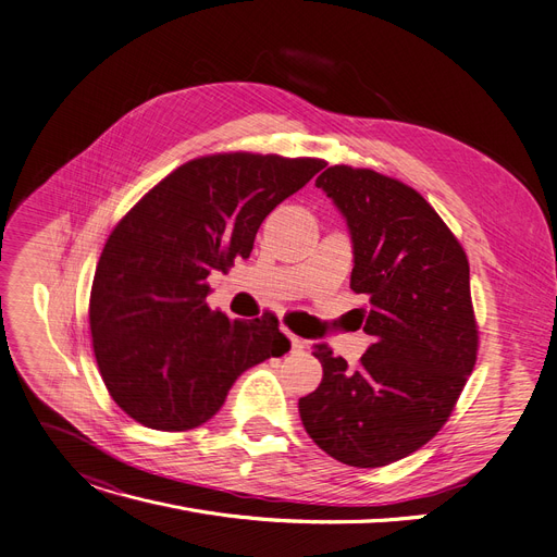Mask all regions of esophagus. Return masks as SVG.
Listing matches in <instances>:
<instances>
[{"label":"esophagus","instance_id":"34e87169","mask_svg":"<svg viewBox=\"0 0 557 557\" xmlns=\"http://www.w3.org/2000/svg\"><path fill=\"white\" fill-rule=\"evenodd\" d=\"M286 332V330H284ZM286 336L292 338V348L294 350H302V338L300 336H296V334H292V332H286Z\"/></svg>","mask_w":557,"mask_h":557}]
</instances>
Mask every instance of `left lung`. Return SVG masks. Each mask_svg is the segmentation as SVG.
I'll return each mask as SVG.
<instances>
[{
	"mask_svg": "<svg viewBox=\"0 0 557 557\" xmlns=\"http://www.w3.org/2000/svg\"><path fill=\"white\" fill-rule=\"evenodd\" d=\"M346 215L350 288L371 348L348 367L327 346L317 392L300 398L309 437L338 462H398L437 434L475 367L478 321L469 259L457 236L412 186L371 168L330 165L317 180Z\"/></svg>",
	"mask_w": 557,
	"mask_h": 557,
	"instance_id": "8db88e82",
	"label": "left lung"
}]
</instances>
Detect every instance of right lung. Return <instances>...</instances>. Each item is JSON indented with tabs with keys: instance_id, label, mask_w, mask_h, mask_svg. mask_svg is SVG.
<instances>
[{
	"instance_id": "1",
	"label": "right lung",
	"mask_w": 557,
	"mask_h": 557,
	"mask_svg": "<svg viewBox=\"0 0 557 557\" xmlns=\"http://www.w3.org/2000/svg\"><path fill=\"white\" fill-rule=\"evenodd\" d=\"M323 159L215 152L163 177L120 219L95 269L88 321L109 396L145 428L184 432L223 407L236 377L292 342L273 311L232 321L207 305L209 273L255 236Z\"/></svg>"
}]
</instances>
